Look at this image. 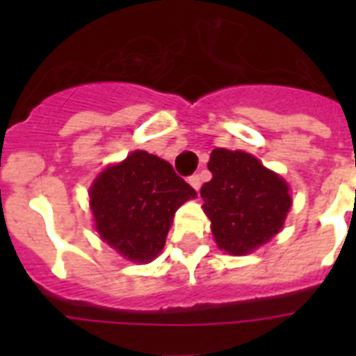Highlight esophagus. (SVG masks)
Wrapping results in <instances>:
<instances>
[{"mask_svg": "<svg viewBox=\"0 0 356 356\" xmlns=\"http://www.w3.org/2000/svg\"><path fill=\"white\" fill-rule=\"evenodd\" d=\"M188 184L193 185V187L196 188V191H200V187H201V178H200V175L188 176Z\"/></svg>", "mask_w": 356, "mask_h": 356, "instance_id": "obj_1", "label": "esophagus"}]
</instances>
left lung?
I'll return each instance as SVG.
<instances>
[{
    "label": "left lung",
    "instance_id": "left-lung-1",
    "mask_svg": "<svg viewBox=\"0 0 356 356\" xmlns=\"http://www.w3.org/2000/svg\"><path fill=\"white\" fill-rule=\"evenodd\" d=\"M212 180L203 184V210L217 248L248 254L284 228L292 205L289 184L257 156L216 147L210 155Z\"/></svg>",
    "mask_w": 356,
    "mask_h": 356
}]
</instances>
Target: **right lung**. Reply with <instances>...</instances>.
Masks as SVG:
<instances>
[{
	"instance_id": "obj_1",
	"label": "right lung",
	"mask_w": 356,
	"mask_h": 356,
	"mask_svg": "<svg viewBox=\"0 0 356 356\" xmlns=\"http://www.w3.org/2000/svg\"><path fill=\"white\" fill-rule=\"evenodd\" d=\"M89 197L102 241L124 259L147 264L163 250L176 210L196 191L171 163L137 149L99 172Z\"/></svg>"
}]
</instances>
